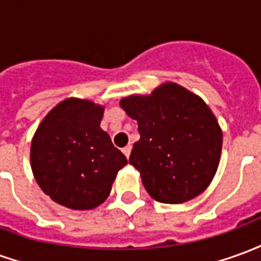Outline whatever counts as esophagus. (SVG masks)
Wrapping results in <instances>:
<instances>
[{"mask_svg":"<svg viewBox=\"0 0 261 261\" xmlns=\"http://www.w3.org/2000/svg\"><path fill=\"white\" fill-rule=\"evenodd\" d=\"M123 153L125 155V158L128 159L130 158V153H131V145H127V147L123 148Z\"/></svg>","mask_w":261,"mask_h":261,"instance_id":"34e87169","label":"esophagus"}]
</instances>
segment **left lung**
<instances>
[{"instance_id":"1","label":"left lung","mask_w":261,"mask_h":261,"mask_svg":"<svg viewBox=\"0 0 261 261\" xmlns=\"http://www.w3.org/2000/svg\"><path fill=\"white\" fill-rule=\"evenodd\" d=\"M137 120L140 140L130 155L153 200L181 204L213 181L222 151V130L201 97L176 82H164L149 95L120 100Z\"/></svg>"}]
</instances>
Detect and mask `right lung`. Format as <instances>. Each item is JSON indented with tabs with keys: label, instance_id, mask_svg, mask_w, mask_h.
<instances>
[{
	"label": "right lung",
	"instance_id": "right-lung-1",
	"mask_svg": "<svg viewBox=\"0 0 261 261\" xmlns=\"http://www.w3.org/2000/svg\"><path fill=\"white\" fill-rule=\"evenodd\" d=\"M105 106L67 97L48 112L31 145L37 185L53 201L76 211L100 205L127 158L100 128Z\"/></svg>",
	"mask_w": 261,
	"mask_h": 261
}]
</instances>
